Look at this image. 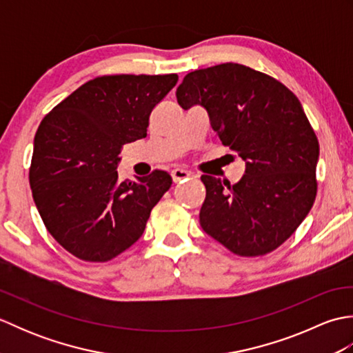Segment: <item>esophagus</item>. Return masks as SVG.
<instances>
[{
	"mask_svg": "<svg viewBox=\"0 0 353 353\" xmlns=\"http://www.w3.org/2000/svg\"><path fill=\"white\" fill-rule=\"evenodd\" d=\"M191 174H190V171H186V170H182V168H176V170H172L171 171V177H172V182H181V181H183V179H186V177H190Z\"/></svg>",
	"mask_w": 353,
	"mask_h": 353,
	"instance_id": "1",
	"label": "esophagus"
}]
</instances>
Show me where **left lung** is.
Here are the masks:
<instances>
[{"instance_id": "1", "label": "left lung", "mask_w": 353, "mask_h": 353, "mask_svg": "<svg viewBox=\"0 0 353 353\" xmlns=\"http://www.w3.org/2000/svg\"><path fill=\"white\" fill-rule=\"evenodd\" d=\"M182 109L200 104L223 145L245 161L235 185L203 174L200 224L238 256H262L294 234L317 194L319 139L297 97L281 81L239 63L186 74Z\"/></svg>"}]
</instances>
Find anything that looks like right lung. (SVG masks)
<instances>
[{"instance_id":"obj_1","label":"right lung","mask_w":353,"mask_h":353,"mask_svg":"<svg viewBox=\"0 0 353 353\" xmlns=\"http://www.w3.org/2000/svg\"><path fill=\"white\" fill-rule=\"evenodd\" d=\"M177 80V74L95 77L42 119L30 186L45 228L76 258L108 262L129 249L170 190L167 171L119 182L117 167L123 145L147 137L150 114Z\"/></svg>"}]
</instances>
